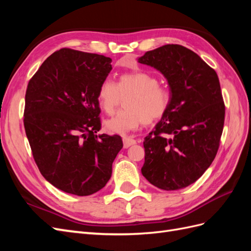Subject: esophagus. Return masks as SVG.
<instances>
[{"mask_svg":"<svg viewBox=\"0 0 251 251\" xmlns=\"http://www.w3.org/2000/svg\"><path fill=\"white\" fill-rule=\"evenodd\" d=\"M123 140H124V148L125 149L130 148L131 146H133V144L136 143V140L133 139L132 137H124Z\"/></svg>","mask_w":251,"mask_h":251,"instance_id":"34e87169","label":"esophagus"}]
</instances>
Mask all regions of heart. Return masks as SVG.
Returning <instances> with one entry per match:
<instances>
[{
	"mask_svg": "<svg viewBox=\"0 0 251 251\" xmlns=\"http://www.w3.org/2000/svg\"><path fill=\"white\" fill-rule=\"evenodd\" d=\"M131 94L126 100V110L105 120L104 128L111 134L126 135L143 123L150 125L162 118L171 104L168 89L159 85V79L149 72L138 71L121 74L117 83L107 78L97 90L96 100L107 114L115 111L120 95Z\"/></svg>",
	"mask_w": 251,
	"mask_h": 251,
	"instance_id": "obj_1",
	"label": "heart"
}]
</instances>
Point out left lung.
Wrapping results in <instances>:
<instances>
[{
    "instance_id": "left-lung-1",
    "label": "left lung",
    "mask_w": 251,
    "mask_h": 251,
    "mask_svg": "<svg viewBox=\"0 0 251 251\" xmlns=\"http://www.w3.org/2000/svg\"><path fill=\"white\" fill-rule=\"evenodd\" d=\"M138 63L168 79L171 104L143 141L141 173L156 187L177 191L193 184L217 155L225 104L216 71L181 45L148 51Z\"/></svg>"
}]
</instances>
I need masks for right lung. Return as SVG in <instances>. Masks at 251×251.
Masks as SVG:
<instances>
[{"mask_svg":"<svg viewBox=\"0 0 251 251\" xmlns=\"http://www.w3.org/2000/svg\"><path fill=\"white\" fill-rule=\"evenodd\" d=\"M110 57L63 48L29 80L24 126L43 177L65 193L89 196L110 180L124 144L101 128L98 87L112 70Z\"/></svg>","mask_w":251,"mask_h":251,"instance_id":"1","label":"right lung"}]
</instances>
